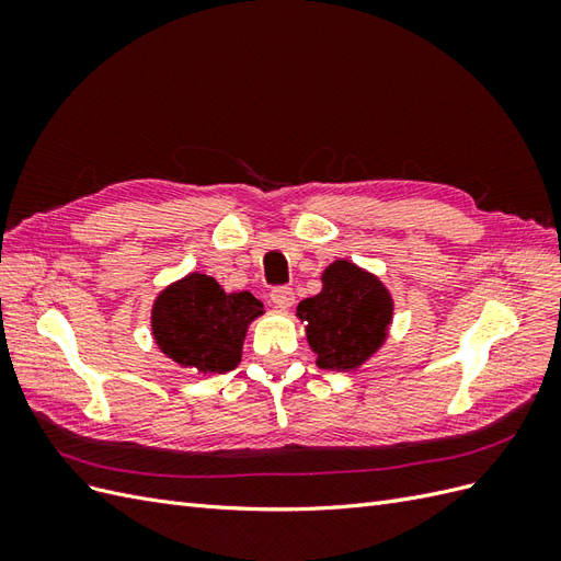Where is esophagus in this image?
<instances>
[{
    "label": "esophagus",
    "instance_id": "34e87169",
    "mask_svg": "<svg viewBox=\"0 0 561 561\" xmlns=\"http://www.w3.org/2000/svg\"><path fill=\"white\" fill-rule=\"evenodd\" d=\"M271 301H274L278 309H290L293 304H295V293H293V287H287V285L274 287V290H271Z\"/></svg>",
    "mask_w": 561,
    "mask_h": 561
}]
</instances>
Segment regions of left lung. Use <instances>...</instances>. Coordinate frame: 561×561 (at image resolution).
<instances>
[{
  "label": "left lung",
  "instance_id": "8db88e82",
  "mask_svg": "<svg viewBox=\"0 0 561 561\" xmlns=\"http://www.w3.org/2000/svg\"><path fill=\"white\" fill-rule=\"evenodd\" d=\"M297 316L307 320L318 367L355 369L383 344L393 299L377 276L336 260L322 274V290L299 301Z\"/></svg>",
  "mask_w": 561,
  "mask_h": 561
}]
</instances>
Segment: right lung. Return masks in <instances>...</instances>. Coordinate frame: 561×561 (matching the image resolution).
<instances>
[{
	"label": "right lung",
	"instance_id": "right-lung-1",
	"mask_svg": "<svg viewBox=\"0 0 561 561\" xmlns=\"http://www.w3.org/2000/svg\"><path fill=\"white\" fill-rule=\"evenodd\" d=\"M262 313V301L250 293L227 295L215 278L190 274L157 297L151 330L178 365L225 375L241 363L248 325Z\"/></svg>",
	"mask_w": 561,
	"mask_h": 561
}]
</instances>
